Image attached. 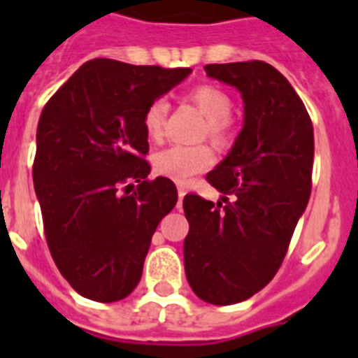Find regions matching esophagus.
I'll return each instance as SVG.
<instances>
[{"mask_svg": "<svg viewBox=\"0 0 358 358\" xmlns=\"http://www.w3.org/2000/svg\"><path fill=\"white\" fill-rule=\"evenodd\" d=\"M184 195H185V189H184V187H182V185H178V206H182Z\"/></svg>", "mask_w": 358, "mask_h": 358, "instance_id": "obj_1", "label": "esophagus"}]
</instances>
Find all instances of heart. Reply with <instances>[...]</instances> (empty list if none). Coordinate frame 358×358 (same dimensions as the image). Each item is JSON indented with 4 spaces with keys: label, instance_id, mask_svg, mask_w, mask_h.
I'll return each instance as SVG.
<instances>
[{
    "label": "heart",
    "instance_id": "b5f03b06",
    "mask_svg": "<svg viewBox=\"0 0 358 358\" xmlns=\"http://www.w3.org/2000/svg\"><path fill=\"white\" fill-rule=\"evenodd\" d=\"M189 102L206 117L208 137L219 145L229 143L234 134V119L230 115L232 100L223 89L215 85H196L187 94ZM169 103L165 98H156L148 103L143 115V128L150 139H162L167 122ZM213 150L208 145H171L154 154V169L162 176L184 184L195 174L206 171L213 163Z\"/></svg>",
    "mask_w": 358,
    "mask_h": 358
}]
</instances>
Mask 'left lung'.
I'll return each instance as SVG.
<instances>
[{"instance_id": "left-lung-1", "label": "left lung", "mask_w": 358, "mask_h": 358, "mask_svg": "<svg viewBox=\"0 0 358 358\" xmlns=\"http://www.w3.org/2000/svg\"><path fill=\"white\" fill-rule=\"evenodd\" d=\"M206 74L241 92L243 129L206 180L213 204L184 196L189 232L185 277L196 297L234 305L269 284L282 264L312 189L314 128L289 81L264 61L206 64Z\"/></svg>"}]
</instances>
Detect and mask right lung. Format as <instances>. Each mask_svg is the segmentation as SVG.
<instances>
[{"label":"right lung","mask_w":358,"mask_h":358,"mask_svg":"<svg viewBox=\"0 0 358 358\" xmlns=\"http://www.w3.org/2000/svg\"><path fill=\"white\" fill-rule=\"evenodd\" d=\"M189 74L92 59L42 109L33 182L44 234L61 275L87 299L134 292L152 236L176 206L171 180H148L143 115Z\"/></svg>","instance_id":"right-lung-1"}]
</instances>
